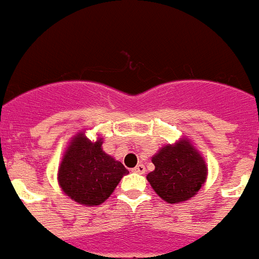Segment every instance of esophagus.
Masks as SVG:
<instances>
[{"label": "esophagus", "instance_id": "obj_1", "mask_svg": "<svg viewBox=\"0 0 259 259\" xmlns=\"http://www.w3.org/2000/svg\"><path fill=\"white\" fill-rule=\"evenodd\" d=\"M132 171L136 174H144L146 172V167H144V164H138L135 168H132Z\"/></svg>", "mask_w": 259, "mask_h": 259}]
</instances>
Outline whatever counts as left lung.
<instances>
[{"label": "left lung", "instance_id": "1", "mask_svg": "<svg viewBox=\"0 0 259 259\" xmlns=\"http://www.w3.org/2000/svg\"><path fill=\"white\" fill-rule=\"evenodd\" d=\"M152 163L155 169L147 179L156 194L169 203L192 198L206 181L204 160L185 140L165 146L152 158Z\"/></svg>", "mask_w": 259, "mask_h": 259}]
</instances>
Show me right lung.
Listing matches in <instances>:
<instances>
[{
  "label": "right lung",
  "instance_id": "obj_1",
  "mask_svg": "<svg viewBox=\"0 0 259 259\" xmlns=\"http://www.w3.org/2000/svg\"><path fill=\"white\" fill-rule=\"evenodd\" d=\"M123 164L101 150V140L92 143L78 134L64 155L59 169L63 191L77 203H103L127 175Z\"/></svg>",
  "mask_w": 259,
  "mask_h": 259
}]
</instances>
